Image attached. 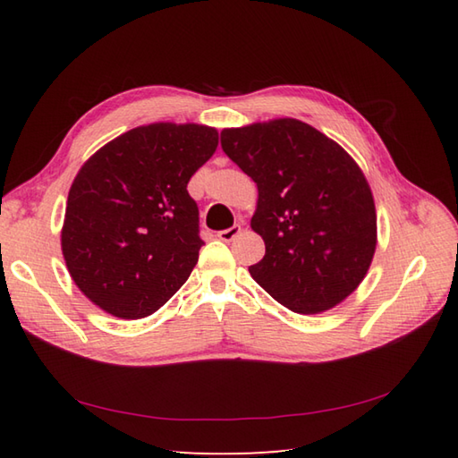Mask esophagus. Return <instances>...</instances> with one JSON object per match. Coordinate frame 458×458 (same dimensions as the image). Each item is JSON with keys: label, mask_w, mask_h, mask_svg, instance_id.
<instances>
[{"label": "esophagus", "mask_w": 458, "mask_h": 458, "mask_svg": "<svg viewBox=\"0 0 458 458\" xmlns=\"http://www.w3.org/2000/svg\"><path fill=\"white\" fill-rule=\"evenodd\" d=\"M242 232V226L240 224H234V226L232 228H226V230H220L218 232V238L222 240V242H230V240H234L238 234Z\"/></svg>", "instance_id": "obj_1"}]
</instances>
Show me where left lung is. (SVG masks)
<instances>
[{"instance_id": "obj_1", "label": "left lung", "mask_w": 458, "mask_h": 458, "mask_svg": "<svg viewBox=\"0 0 458 458\" xmlns=\"http://www.w3.org/2000/svg\"><path fill=\"white\" fill-rule=\"evenodd\" d=\"M222 149L258 184L251 230L266 256L250 274L277 303L317 315L362 284L377 232L369 184L356 161L293 118L228 128Z\"/></svg>"}]
</instances>
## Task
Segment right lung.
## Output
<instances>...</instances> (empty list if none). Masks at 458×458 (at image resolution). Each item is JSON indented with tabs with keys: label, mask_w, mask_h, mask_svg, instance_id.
Returning <instances> with one entry per match:
<instances>
[{
	"label": "right lung",
	"mask_w": 458,
	"mask_h": 458,
	"mask_svg": "<svg viewBox=\"0 0 458 458\" xmlns=\"http://www.w3.org/2000/svg\"><path fill=\"white\" fill-rule=\"evenodd\" d=\"M218 148L199 123L140 125L106 143L72 181L61 232L68 274L120 318L153 315L199 261V207L187 184Z\"/></svg>",
	"instance_id": "right-lung-1"
}]
</instances>
